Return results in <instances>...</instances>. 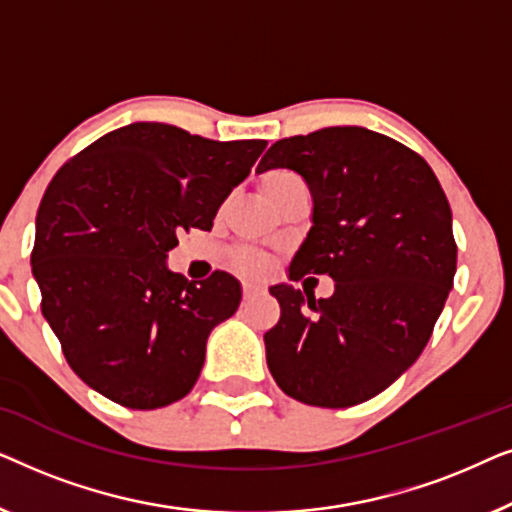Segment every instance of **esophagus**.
Listing matches in <instances>:
<instances>
[{
	"instance_id": "esophagus-1",
	"label": "esophagus",
	"mask_w": 512,
	"mask_h": 512,
	"mask_svg": "<svg viewBox=\"0 0 512 512\" xmlns=\"http://www.w3.org/2000/svg\"><path fill=\"white\" fill-rule=\"evenodd\" d=\"M242 293H244V298H254V296H258V293H263V286L244 282L242 284Z\"/></svg>"
}]
</instances>
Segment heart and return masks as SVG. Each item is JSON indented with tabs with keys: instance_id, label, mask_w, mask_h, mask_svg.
<instances>
[{
	"instance_id": "heart-1",
	"label": "heart",
	"mask_w": 512,
	"mask_h": 512,
	"mask_svg": "<svg viewBox=\"0 0 512 512\" xmlns=\"http://www.w3.org/2000/svg\"><path fill=\"white\" fill-rule=\"evenodd\" d=\"M291 181H296V177H293L291 172H284V170L265 172L261 177V191L265 198L272 200L275 195L282 193L284 188L291 184ZM233 268L237 272H242V275H261V272L265 270V261L254 254H247V251H237L233 258Z\"/></svg>"
}]
</instances>
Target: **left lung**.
Masks as SVG:
<instances>
[{
    "mask_svg": "<svg viewBox=\"0 0 512 512\" xmlns=\"http://www.w3.org/2000/svg\"><path fill=\"white\" fill-rule=\"evenodd\" d=\"M298 172L312 228L289 277L328 275L331 298L270 286L279 321L263 335L279 389L349 408L394 384L424 352L457 272L452 209L422 156L380 132L338 125L279 139L256 172Z\"/></svg>",
    "mask_w": 512,
    "mask_h": 512,
    "instance_id": "left-lung-1",
    "label": "left lung"
}]
</instances>
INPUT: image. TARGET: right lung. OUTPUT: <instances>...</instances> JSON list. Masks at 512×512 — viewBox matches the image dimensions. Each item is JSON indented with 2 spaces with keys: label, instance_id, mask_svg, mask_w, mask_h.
<instances>
[{
  "label": "right lung",
  "instance_id": "right-lung-1",
  "mask_svg": "<svg viewBox=\"0 0 512 512\" xmlns=\"http://www.w3.org/2000/svg\"><path fill=\"white\" fill-rule=\"evenodd\" d=\"M265 144L130 123L83 149L48 184L32 275L62 354L97 394L156 410L198 382L209 333L237 312L242 289L221 270L188 282L167 268V251L184 230H212Z\"/></svg>",
  "mask_w": 512,
  "mask_h": 512
}]
</instances>
